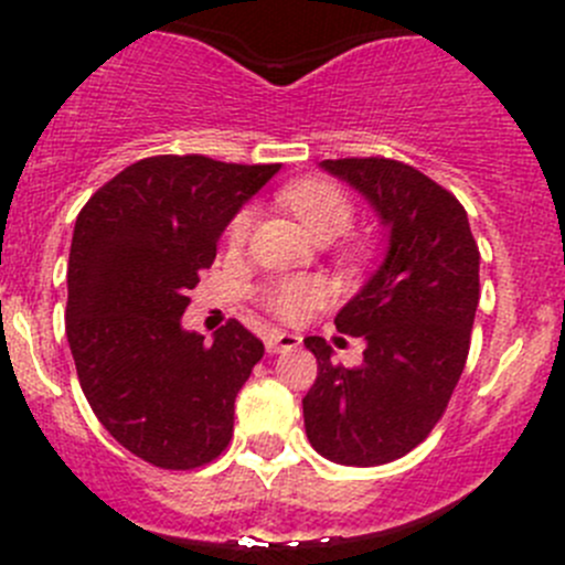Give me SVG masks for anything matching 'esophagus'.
Returning <instances> with one entry per match:
<instances>
[{
	"mask_svg": "<svg viewBox=\"0 0 565 565\" xmlns=\"http://www.w3.org/2000/svg\"><path fill=\"white\" fill-rule=\"evenodd\" d=\"M265 347L273 355H278V352H292L300 347V335L287 333V330H270V333L265 335Z\"/></svg>",
	"mask_w": 565,
	"mask_h": 565,
	"instance_id": "34e87169",
	"label": "esophagus"
}]
</instances>
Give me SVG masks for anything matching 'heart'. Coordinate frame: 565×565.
Listing matches in <instances>:
<instances>
[{
	"instance_id": "obj_1",
	"label": "heart",
	"mask_w": 565,
	"mask_h": 565,
	"mask_svg": "<svg viewBox=\"0 0 565 565\" xmlns=\"http://www.w3.org/2000/svg\"><path fill=\"white\" fill-rule=\"evenodd\" d=\"M281 202L300 218V224L311 235L330 241L350 230L352 224V199L341 191L335 182L322 180V177H306V180L292 182L281 191ZM254 213L250 207L237 210L226 226V243L230 246H243L250 235ZM324 284L315 276H278L265 284L262 289V303L270 315L284 322H298L306 315L322 306Z\"/></svg>"
}]
</instances>
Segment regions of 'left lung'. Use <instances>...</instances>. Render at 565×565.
<instances>
[{"label": "left lung", "mask_w": 565, "mask_h": 565, "mask_svg": "<svg viewBox=\"0 0 565 565\" xmlns=\"http://www.w3.org/2000/svg\"><path fill=\"white\" fill-rule=\"evenodd\" d=\"M319 167L350 182L388 230V254L335 315L366 341L361 366L333 363L319 335L303 341L317 380L303 398L309 443L324 459L374 467L413 451L457 388L478 309V254L451 191L391 158H339Z\"/></svg>", "instance_id": "obj_1"}]
</instances>
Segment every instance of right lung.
<instances>
[{
    "label": "right lung",
    "instance_id": "1",
    "mask_svg": "<svg viewBox=\"0 0 565 565\" xmlns=\"http://www.w3.org/2000/svg\"><path fill=\"white\" fill-rule=\"evenodd\" d=\"M278 169L145 158L76 218L65 333L78 383L108 435L163 470H193L230 446L237 391L265 355L237 319L213 344L180 319L221 232Z\"/></svg>",
    "mask_w": 565,
    "mask_h": 565
}]
</instances>
